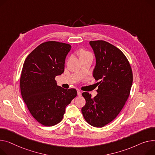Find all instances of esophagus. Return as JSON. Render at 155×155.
<instances>
[{
  "mask_svg": "<svg viewBox=\"0 0 155 155\" xmlns=\"http://www.w3.org/2000/svg\"><path fill=\"white\" fill-rule=\"evenodd\" d=\"M77 95H78V96H79V97L81 95V92L80 91H79V90H78V91H77Z\"/></svg>",
  "mask_w": 155,
  "mask_h": 155,
  "instance_id": "34e87169",
  "label": "esophagus"
}]
</instances>
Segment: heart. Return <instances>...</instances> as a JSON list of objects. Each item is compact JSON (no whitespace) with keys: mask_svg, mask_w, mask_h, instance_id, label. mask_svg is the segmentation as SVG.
Here are the masks:
<instances>
[{"mask_svg":"<svg viewBox=\"0 0 155 155\" xmlns=\"http://www.w3.org/2000/svg\"><path fill=\"white\" fill-rule=\"evenodd\" d=\"M80 55H81V57L82 56H85V55H91L88 51H87L85 50H82L80 51Z\"/></svg>","mask_w":155,"mask_h":155,"instance_id":"heart-1","label":"heart"}]
</instances>
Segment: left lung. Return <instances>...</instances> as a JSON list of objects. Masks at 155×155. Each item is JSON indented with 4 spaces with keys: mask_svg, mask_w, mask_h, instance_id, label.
<instances>
[{
    "mask_svg": "<svg viewBox=\"0 0 155 155\" xmlns=\"http://www.w3.org/2000/svg\"><path fill=\"white\" fill-rule=\"evenodd\" d=\"M96 64L93 76L98 87L97 95L84 92L86 100L81 112L93 127H103L114 120L124 107L131 90L133 74L128 61L122 51L104 40L90 41Z\"/></svg>",
    "mask_w": 155,
    "mask_h": 155,
    "instance_id": "1",
    "label": "left lung"
}]
</instances>
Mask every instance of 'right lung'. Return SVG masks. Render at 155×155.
<instances>
[{
  "mask_svg": "<svg viewBox=\"0 0 155 155\" xmlns=\"http://www.w3.org/2000/svg\"><path fill=\"white\" fill-rule=\"evenodd\" d=\"M71 45L55 41L41 44L26 58L20 77L22 98L33 117L46 127L64 117L66 107L77 97L74 88L64 89L55 78L64 71Z\"/></svg>",
  "mask_w": 155,
  "mask_h": 155,
  "instance_id": "add662e5",
  "label": "right lung"
}]
</instances>
